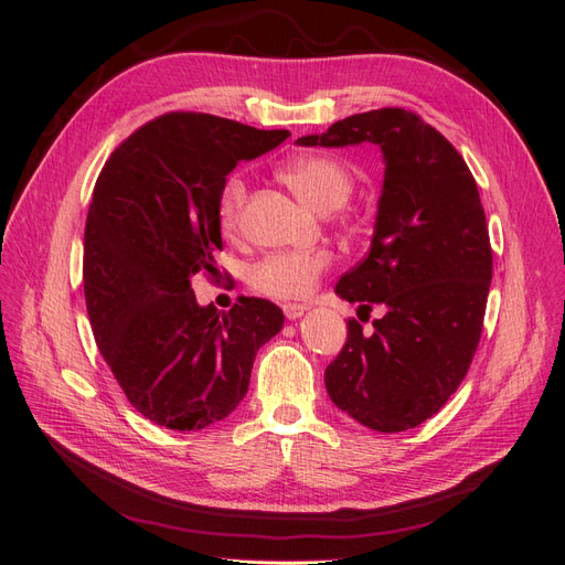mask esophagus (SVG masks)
<instances>
[{"instance_id": "1", "label": "esophagus", "mask_w": 565, "mask_h": 565, "mask_svg": "<svg viewBox=\"0 0 565 565\" xmlns=\"http://www.w3.org/2000/svg\"><path fill=\"white\" fill-rule=\"evenodd\" d=\"M282 313L287 316V320H297L306 313L303 303H282Z\"/></svg>"}]
</instances>
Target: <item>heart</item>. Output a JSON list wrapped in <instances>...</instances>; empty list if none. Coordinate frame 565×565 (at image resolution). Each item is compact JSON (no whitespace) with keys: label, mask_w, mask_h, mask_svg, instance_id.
Returning a JSON list of instances; mask_svg holds the SVG:
<instances>
[{"label":"heart","mask_w":565,"mask_h":565,"mask_svg":"<svg viewBox=\"0 0 565 565\" xmlns=\"http://www.w3.org/2000/svg\"><path fill=\"white\" fill-rule=\"evenodd\" d=\"M280 179L292 191L309 202L318 212H332L344 204L353 193L351 169L328 152H306L289 160L280 169ZM247 202V183L243 177H228L221 185L216 200L218 224L226 233H233L243 224ZM334 262L328 249H292L270 252L256 262L249 273V285L273 299H303L330 270Z\"/></svg>","instance_id":"heart-1"}]
</instances>
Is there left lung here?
I'll return each instance as SVG.
<instances>
[{"label":"left lung","mask_w":565,"mask_h":565,"mask_svg":"<svg viewBox=\"0 0 565 565\" xmlns=\"http://www.w3.org/2000/svg\"><path fill=\"white\" fill-rule=\"evenodd\" d=\"M377 143L384 188L365 259L339 278L337 295L386 313L349 318L347 344L324 370L332 403L367 429H415L467 377L483 332L492 249L473 174L457 148L405 108L339 119L301 146Z\"/></svg>","instance_id":"1"}]
</instances>
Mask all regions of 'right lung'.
Here are the masks:
<instances>
[{"instance_id":"1","label":"right lung","mask_w":565,"mask_h":565,"mask_svg":"<svg viewBox=\"0 0 565 565\" xmlns=\"http://www.w3.org/2000/svg\"><path fill=\"white\" fill-rule=\"evenodd\" d=\"M285 139V129L164 113L119 143L96 179L82 259L94 339L127 401L167 429L231 415L256 351L282 328L268 299L243 297L224 316L202 309L191 280L218 270L226 177Z\"/></svg>"}]
</instances>
